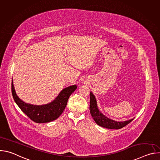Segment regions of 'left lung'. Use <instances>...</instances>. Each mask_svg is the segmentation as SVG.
I'll return each instance as SVG.
<instances>
[{
	"label": "left lung",
	"mask_w": 160,
	"mask_h": 160,
	"mask_svg": "<svg viewBox=\"0 0 160 160\" xmlns=\"http://www.w3.org/2000/svg\"><path fill=\"white\" fill-rule=\"evenodd\" d=\"M90 111L91 116L92 117L96 123L101 127L104 128H109V129H120L129 123H130L133 119L127 120L125 122H117L116 121L112 120L108 118L99 111L98 108L97 106V102L95 96L93 95L92 92L90 94Z\"/></svg>",
	"instance_id": "left-lung-1"
}]
</instances>
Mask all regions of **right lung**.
<instances>
[{"label": "right lung", "instance_id": "add662e5", "mask_svg": "<svg viewBox=\"0 0 160 160\" xmlns=\"http://www.w3.org/2000/svg\"><path fill=\"white\" fill-rule=\"evenodd\" d=\"M77 85H72L64 88L58 96L51 103L37 106L21 101L17 96L12 81L11 90L14 101L21 110L36 123H48L57 119L66 106L68 100L70 95L77 89Z\"/></svg>", "mask_w": 160, "mask_h": 160}]
</instances>
